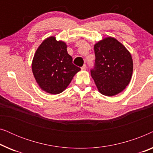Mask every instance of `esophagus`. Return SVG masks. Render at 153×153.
I'll return each mask as SVG.
<instances>
[{"mask_svg":"<svg viewBox=\"0 0 153 153\" xmlns=\"http://www.w3.org/2000/svg\"><path fill=\"white\" fill-rule=\"evenodd\" d=\"M86 68H87L86 65H83L81 67V70H86Z\"/></svg>","mask_w":153,"mask_h":153,"instance_id":"esophagus-1","label":"esophagus"}]
</instances>
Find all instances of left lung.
Instances as JSON below:
<instances>
[{
	"mask_svg": "<svg viewBox=\"0 0 153 153\" xmlns=\"http://www.w3.org/2000/svg\"><path fill=\"white\" fill-rule=\"evenodd\" d=\"M95 66L91 76L102 95L114 96L124 90L131 80L133 61L131 54L114 37H106L94 46Z\"/></svg>",
	"mask_w": 153,
	"mask_h": 153,
	"instance_id": "left-lung-1",
	"label": "left lung"
}]
</instances>
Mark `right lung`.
<instances>
[{
    "mask_svg": "<svg viewBox=\"0 0 153 153\" xmlns=\"http://www.w3.org/2000/svg\"><path fill=\"white\" fill-rule=\"evenodd\" d=\"M32 70L42 90L55 95L68 86L81 69L72 63L66 44L50 37L42 42L35 52Z\"/></svg>",
    "mask_w": 153,
    "mask_h": 153,
    "instance_id": "1",
    "label": "right lung"
}]
</instances>
